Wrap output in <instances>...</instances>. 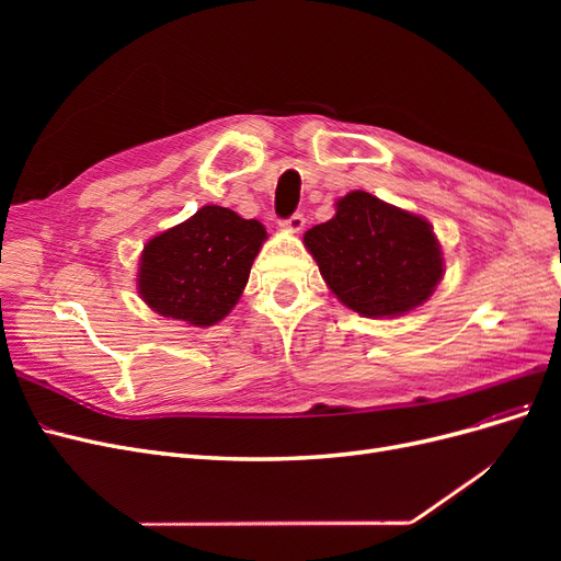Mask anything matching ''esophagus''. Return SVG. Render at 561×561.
I'll return each mask as SVG.
<instances>
[{
    "instance_id": "34e87169",
    "label": "esophagus",
    "mask_w": 561,
    "mask_h": 561,
    "mask_svg": "<svg viewBox=\"0 0 561 561\" xmlns=\"http://www.w3.org/2000/svg\"><path fill=\"white\" fill-rule=\"evenodd\" d=\"M304 225H307V219H304V215H301V213H295V215H290V217L283 219V222H280V227H283V229L293 231V233H299V231L304 229Z\"/></svg>"
}]
</instances>
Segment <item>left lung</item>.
Instances as JSON below:
<instances>
[{"mask_svg": "<svg viewBox=\"0 0 561 561\" xmlns=\"http://www.w3.org/2000/svg\"><path fill=\"white\" fill-rule=\"evenodd\" d=\"M304 245L339 301L367 318L416 309L445 274L426 219L367 192L339 198L334 217L304 233Z\"/></svg>", "mask_w": 561, "mask_h": 561, "instance_id": "left-lung-1", "label": "left lung"}]
</instances>
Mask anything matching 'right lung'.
Returning <instances> with one entry per match:
<instances>
[{"mask_svg": "<svg viewBox=\"0 0 561 561\" xmlns=\"http://www.w3.org/2000/svg\"><path fill=\"white\" fill-rule=\"evenodd\" d=\"M264 239L266 229L257 219L203 206L145 245L138 293L165 318L215 325L239 301Z\"/></svg>", "mask_w": 561, "mask_h": 561, "instance_id": "right-lung-1", "label": "right lung"}]
</instances>
